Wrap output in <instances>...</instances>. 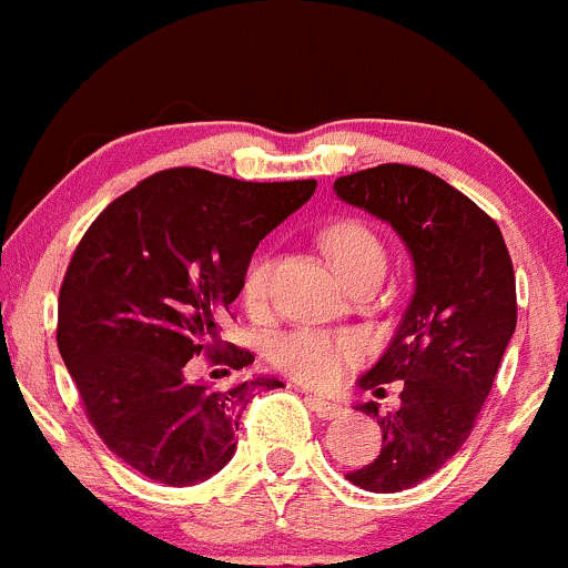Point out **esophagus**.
I'll list each match as a JSON object with an SVG mask.
<instances>
[{
	"label": "esophagus",
	"instance_id": "esophagus-1",
	"mask_svg": "<svg viewBox=\"0 0 568 568\" xmlns=\"http://www.w3.org/2000/svg\"><path fill=\"white\" fill-rule=\"evenodd\" d=\"M308 405L314 407L316 416H318V418H324V422H327V418H337V416H343V405L329 403V399H324V397H308Z\"/></svg>",
	"mask_w": 568,
	"mask_h": 568
}]
</instances>
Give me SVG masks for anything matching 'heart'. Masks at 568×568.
I'll list each match as a JSON object with an SVG mask.
<instances>
[{
	"mask_svg": "<svg viewBox=\"0 0 568 568\" xmlns=\"http://www.w3.org/2000/svg\"><path fill=\"white\" fill-rule=\"evenodd\" d=\"M329 257L343 278H348L356 267L369 260L384 257L378 239L359 222H337L324 235ZM273 260L257 257L246 271L244 284H241V301L250 311H260L267 301L271 290ZM367 354V341L356 333H324V329H295L286 333L273 343L271 359L278 369L301 381L305 386L329 388L335 386L343 375L354 365H359Z\"/></svg>",
	"mask_w": 568,
	"mask_h": 568,
	"instance_id": "heart-1",
	"label": "heart"
}]
</instances>
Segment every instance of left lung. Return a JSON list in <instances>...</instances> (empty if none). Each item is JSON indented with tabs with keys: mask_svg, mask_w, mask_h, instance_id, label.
<instances>
[{
	"mask_svg": "<svg viewBox=\"0 0 568 568\" xmlns=\"http://www.w3.org/2000/svg\"><path fill=\"white\" fill-rule=\"evenodd\" d=\"M335 195L392 225L413 260L416 286L397 335L356 381H403V403L386 416L378 403L356 405L378 418L384 445L373 464L346 475L373 494H397L435 475L473 432L518 322L513 260L480 206L416 165L341 176Z\"/></svg>",
	"mask_w": 568,
	"mask_h": 568,
	"instance_id": "8db88e82",
	"label": "left lung"
}]
</instances>
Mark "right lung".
Masks as SVG:
<instances>
[{
	"label": "right lung",
	"instance_id": "1",
	"mask_svg": "<svg viewBox=\"0 0 568 568\" xmlns=\"http://www.w3.org/2000/svg\"><path fill=\"white\" fill-rule=\"evenodd\" d=\"M316 182H239L169 169L104 209L63 276L59 352L88 422L114 456L163 486H195L235 454L254 388L271 375L214 388L187 362L250 367L220 352V324L241 295L260 241L314 195Z\"/></svg>",
	"mask_w": 568,
	"mask_h": 568
}]
</instances>
